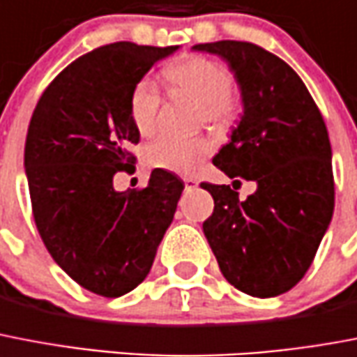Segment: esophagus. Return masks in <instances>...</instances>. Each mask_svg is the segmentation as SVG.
I'll use <instances>...</instances> for the list:
<instances>
[{
  "label": "esophagus",
  "mask_w": 357,
  "mask_h": 357,
  "mask_svg": "<svg viewBox=\"0 0 357 357\" xmlns=\"http://www.w3.org/2000/svg\"><path fill=\"white\" fill-rule=\"evenodd\" d=\"M197 186H199V182H197L195 178H192V176H184V188H186L188 192H190V190H195Z\"/></svg>",
  "instance_id": "esophagus-1"
}]
</instances>
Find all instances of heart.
<instances>
[{"instance_id":"heart-1","label":"heart","mask_w":357,"mask_h":357,"mask_svg":"<svg viewBox=\"0 0 357 357\" xmlns=\"http://www.w3.org/2000/svg\"><path fill=\"white\" fill-rule=\"evenodd\" d=\"M171 90L184 92L201 102V119L215 129H228L241 112V98L232 86L230 71L210 56L190 55L164 70ZM162 98L149 79L136 82L129 98V116L134 129L151 136L158 125ZM212 153V144L202 136L184 138L162 134L145 147V162L151 167L190 175Z\"/></svg>"}]
</instances>
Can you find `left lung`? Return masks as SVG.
Listing matches in <instances>:
<instances>
[{"label": "left lung", "instance_id": "1", "mask_svg": "<svg viewBox=\"0 0 357 357\" xmlns=\"http://www.w3.org/2000/svg\"><path fill=\"white\" fill-rule=\"evenodd\" d=\"M228 62L241 90L243 116L213 164L241 183L255 180L245 202L230 186L202 182L213 213L202 230L219 269L236 289L267 298L289 291L310 269L332 221V147L306 84L280 56L250 42L193 45Z\"/></svg>", "mask_w": 357, "mask_h": 357}]
</instances>
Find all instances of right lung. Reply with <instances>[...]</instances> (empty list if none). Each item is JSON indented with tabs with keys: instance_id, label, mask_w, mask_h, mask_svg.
<instances>
[{
	"instance_id": "right-lung-1",
	"label": "right lung",
	"mask_w": 357,
	"mask_h": 357,
	"mask_svg": "<svg viewBox=\"0 0 357 357\" xmlns=\"http://www.w3.org/2000/svg\"><path fill=\"white\" fill-rule=\"evenodd\" d=\"M178 45H101L51 81L31 118L25 175L45 249L88 291L116 298L149 275L184 190L155 169L142 190H114V175L136 160L129 116L136 82Z\"/></svg>"
}]
</instances>
